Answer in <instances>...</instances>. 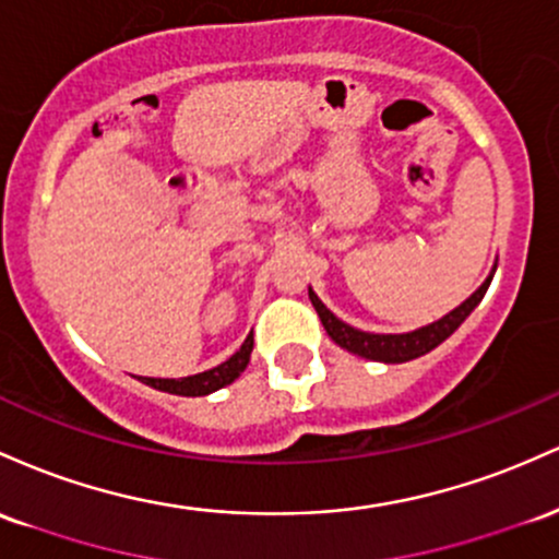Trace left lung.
Returning <instances> with one entry per match:
<instances>
[{
	"mask_svg": "<svg viewBox=\"0 0 559 559\" xmlns=\"http://www.w3.org/2000/svg\"><path fill=\"white\" fill-rule=\"evenodd\" d=\"M493 272H497V269H493ZM493 272H491V277L483 282L478 290H475L473 296H469L465 304L460 306V309L447 313V317L428 324V328L406 332V335H372V332L354 330L350 324L341 322V319H337L335 313H332L328 306L322 304V300L313 296L311 290H309V298H311L313 309H317V313H319V319H322L324 330H328V335L337 343V346L350 350V354H356V356H364V359L401 364V361L417 359V356L428 354V350L441 346L451 332L465 322V319L469 317V311L480 304L483 296H486L488 285H491V280H493Z\"/></svg>",
	"mask_w": 559,
	"mask_h": 559,
	"instance_id": "left-lung-1",
	"label": "left lung"
}]
</instances>
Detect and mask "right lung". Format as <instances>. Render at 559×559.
<instances>
[{
    "label": "right lung",
    "mask_w": 559,
    "mask_h": 559,
    "mask_svg": "<svg viewBox=\"0 0 559 559\" xmlns=\"http://www.w3.org/2000/svg\"><path fill=\"white\" fill-rule=\"evenodd\" d=\"M250 350H253V337H246V343H242L237 354H231L227 361L209 369V372H200V374H192V378H181V380L142 378V382L144 385L155 388V391L174 393V396H209V393L218 391V388L229 385V382L240 378V372L250 361Z\"/></svg>",
    "instance_id": "add662e5"
}]
</instances>
